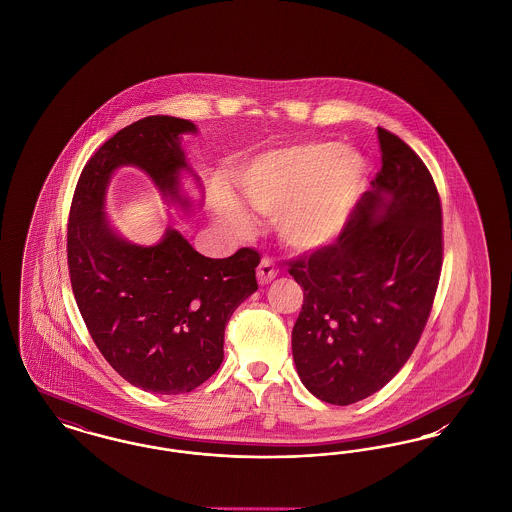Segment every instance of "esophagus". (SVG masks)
Returning a JSON list of instances; mask_svg holds the SVG:
<instances>
[{"instance_id": "esophagus-1", "label": "esophagus", "mask_w": 512, "mask_h": 512, "mask_svg": "<svg viewBox=\"0 0 512 512\" xmlns=\"http://www.w3.org/2000/svg\"><path fill=\"white\" fill-rule=\"evenodd\" d=\"M276 274H278V268L274 265V261H270V259H263L261 265L257 268V280H259L261 286L272 282L276 278Z\"/></svg>"}]
</instances>
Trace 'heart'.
Here are the masks:
<instances>
[{"mask_svg": "<svg viewBox=\"0 0 512 512\" xmlns=\"http://www.w3.org/2000/svg\"><path fill=\"white\" fill-rule=\"evenodd\" d=\"M368 163L355 147L334 140L272 149L255 157L240 186L251 209L276 219L280 240L295 251H320L340 240L365 192ZM222 222L236 234L253 232L244 205L228 201Z\"/></svg>", "mask_w": 512, "mask_h": 512, "instance_id": "obj_1", "label": "heart"}]
</instances>
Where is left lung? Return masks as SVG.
Returning <instances> with one entry per match:
<instances>
[{"label": "left lung", "mask_w": 512, "mask_h": 512, "mask_svg": "<svg viewBox=\"0 0 512 512\" xmlns=\"http://www.w3.org/2000/svg\"><path fill=\"white\" fill-rule=\"evenodd\" d=\"M382 169L340 240L290 263L303 288L292 330L303 386L332 405L382 390L411 357L441 272V205L432 174L378 128Z\"/></svg>", "instance_id": "8db88e82"}]
</instances>
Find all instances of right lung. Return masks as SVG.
<instances>
[{"label":"right lung","instance_id":"1","mask_svg":"<svg viewBox=\"0 0 512 512\" xmlns=\"http://www.w3.org/2000/svg\"><path fill=\"white\" fill-rule=\"evenodd\" d=\"M184 134L192 121L151 115L119 130L86 163L76 184L67 255L74 299L105 361L136 388L188 393L211 378L224 359V328L257 292L261 257L244 247L209 259L169 226L153 245L124 240L105 213L115 171L138 167L169 207L192 215L201 207L182 186Z\"/></svg>","mask_w":512,"mask_h":512}]
</instances>
